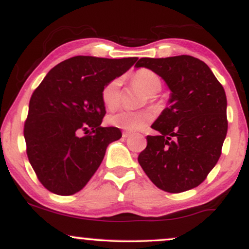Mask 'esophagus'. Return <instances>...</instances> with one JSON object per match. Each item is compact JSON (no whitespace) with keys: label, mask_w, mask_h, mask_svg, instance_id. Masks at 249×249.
Segmentation results:
<instances>
[{"label":"esophagus","mask_w":249,"mask_h":249,"mask_svg":"<svg viewBox=\"0 0 249 249\" xmlns=\"http://www.w3.org/2000/svg\"><path fill=\"white\" fill-rule=\"evenodd\" d=\"M130 136H131V132H123V137H124V138H127V137Z\"/></svg>","instance_id":"obj_1"}]
</instances>
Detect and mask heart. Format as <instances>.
Segmentation results:
<instances>
[{"mask_svg": "<svg viewBox=\"0 0 249 249\" xmlns=\"http://www.w3.org/2000/svg\"><path fill=\"white\" fill-rule=\"evenodd\" d=\"M132 82L148 95V98L153 99V95L159 92L161 89V79L156 72L146 68H142L134 71ZM121 85L122 79L115 78L102 89L101 98L104 107L107 110H115L121 103ZM153 119V112L151 110L127 111L123 110L111 115L107 118L108 124L125 131H138L144 128Z\"/></svg>", "mask_w": 249, "mask_h": 249, "instance_id": "b5f03b06", "label": "heart"}]
</instances>
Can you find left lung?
Here are the masks:
<instances>
[{
	"label": "left lung",
	"mask_w": 249,
	"mask_h": 249,
	"mask_svg": "<svg viewBox=\"0 0 249 249\" xmlns=\"http://www.w3.org/2000/svg\"><path fill=\"white\" fill-rule=\"evenodd\" d=\"M137 68L154 71L171 90L170 107L152 124L138 161L157 187L180 193L199 186L221 156L227 134V99L222 85L204 63L181 55L141 58Z\"/></svg>",
	"instance_id": "1"
}]
</instances>
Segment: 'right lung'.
<instances>
[{"instance_id": "1", "label": "right lung", "mask_w": 249, "mask_h": 249, "mask_svg": "<svg viewBox=\"0 0 249 249\" xmlns=\"http://www.w3.org/2000/svg\"><path fill=\"white\" fill-rule=\"evenodd\" d=\"M137 57L110 59L75 56L53 68L35 89L24 123L31 166L41 184L58 196H72L98 170L118 127H102L105 84L123 75Z\"/></svg>"}]
</instances>
